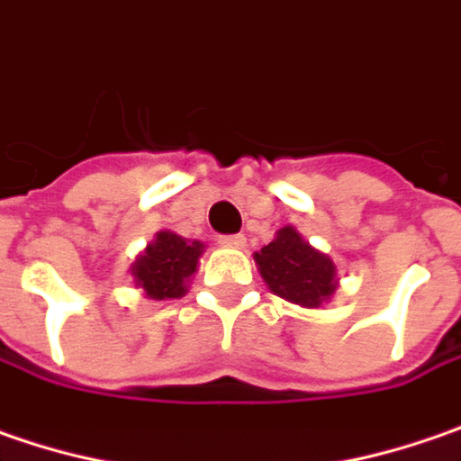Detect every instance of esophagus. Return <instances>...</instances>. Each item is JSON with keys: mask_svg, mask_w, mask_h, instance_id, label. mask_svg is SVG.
Listing matches in <instances>:
<instances>
[{"mask_svg": "<svg viewBox=\"0 0 461 461\" xmlns=\"http://www.w3.org/2000/svg\"><path fill=\"white\" fill-rule=\"evenodd\" d=\"M219 242L224 245V248H245V237L242 234H224V237H219Z\"/></svg>", "mask_w": 461, "mask_h": 461, "instance_id": "34e87169", "label": "esophagus"}]
</instances>
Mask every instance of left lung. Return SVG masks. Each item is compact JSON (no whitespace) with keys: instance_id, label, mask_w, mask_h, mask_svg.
Segmentation results:
<instances>
[{"instance_id":"8db88e82","label":"left lung","mask_w":461,"mask_h":461,"mask_svg":"<svg viewBox=\"0 0 461 461\" xmlns=\"http://www.w3.org/2000/svg\"><path fill=\"white\" fill-rule=\"evenodd\" d=\"M252 258L266 286L276 296L304 310H317L330 302L340 284L330 255L312 248L291 224L276 231L273 242Z\"/></svg>"}]
</instances>
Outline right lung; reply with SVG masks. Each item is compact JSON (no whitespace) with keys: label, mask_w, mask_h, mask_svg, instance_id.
Listing matches in <instances>:
<instances>
[{"label":"right lung","mask_w":461,"mask_h":461,"mask_svg":"<svg viewBox=\"0 0 461 461\" xmlns=\"http://www.w3.org/2000/svg\"><path fill=\"white\" fill-rule=\"evenodd\" d=\"M203 250L206 245L198 240H185L170 230L157 231L154 240L131 263L133 286L141 289L144 299L154 302L185 296Z\"/></svg>","instance_id":"add662e5"}]
</instances>
